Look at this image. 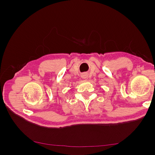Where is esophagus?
Here are the masks:
<instances>
[{
    "mask_svg": "<svg viewBox=\"0 0 155 155\" xmlns=\"http://www.w3.org/2000/svg\"><path fill=\"white\" fill-rule=\"evenodd\" d=\"M81 78H83V79H87V78H88V74L87 73H83V74H81Z\"/></svg>",
    "mask_w": 155,
    "mask_h": 155,
    "instance_id": "1",
    "label": "esophagus"
}]
</instances>
